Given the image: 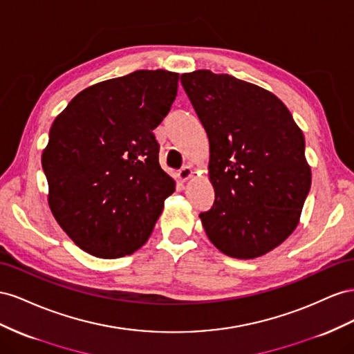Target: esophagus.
<instances>
[{
    "label": "esophagus",
    "instance_id": "1",
    "mask_svg": "<svg viewBox=\"0 0 354 354\" xmlns=\"http://www.w3.org/2000/svg\"><path fill=\"white\" fill-rule=\"evenodd\" d=\"M193 174H194L193 167H191L189 165H185V166L180 167L178 175H179V179H180V180H187V179H189L191 176H193Z\"/></svg>",
    "mask_w": 354,
    "mask_h": 354
}]
</instances>
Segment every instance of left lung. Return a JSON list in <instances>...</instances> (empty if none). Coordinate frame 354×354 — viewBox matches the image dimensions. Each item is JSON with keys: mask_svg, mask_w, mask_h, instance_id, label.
Listing matches in <instances>:
<instances>
[{"mask_svg": "<svg viewBox=\"0 0 354 354\" xmlns=\"http://www.w3.org/2000/svg\"><path fill=\"white\" fill-rule=\"evenodd\" d=\"M210 145L215 203L200 219L222 254L250 259L290 236L311 185L306 140L268 90L209 69L180 75Z\"/></svg>", "mask_w": 354, "mask_h": 354, "instance_id": "8db88e82", "label": "left lung"}]
</instances>
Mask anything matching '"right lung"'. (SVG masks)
<instances>
[{"label": "right lung", "instance_id": "add662e5", "mask_svg": "<svg viewBox=\"0 0 354 354\" xmlns=\"http://www.w3.org/2000/svg\"><path fill=\"white\" fill-rule=\"evenodd\" d=\"M178 80L165 69L106 80L80 92L53 121L41 157L48 206L90 255L133 254L175 191L153 130L174 104Z\"/></svg>", "mask_w": 354, "mask_h": 354}]
</instances>
